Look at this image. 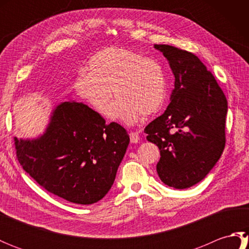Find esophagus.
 <instances>
[{"label": "esophagus", "mask_w": 249, "mask_h": 249, "mask_svg": "<svg viewBox=\"0 0 249 249\" xmlns=\"http://www.w3.org/2000/svg\"><path fill=\"white\" fill-rule=\"evenodd\" d=\"M129 138H130V142L131 143H138V142L140 141V137H139V134L138 133H130L129 134Z\"/></svg>", "instance_id": "obj_1"}]
</instances>
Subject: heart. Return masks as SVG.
<instances>
[{"label": "heart", "instance_id": "1", "mask_svg": "<svg viewBox=\"0 0 249 249\" xmlns=\"http://www.w3.org/2000/svg\"><path fill=\"white\" fill-rule=\"evenodd\" d=\"M83 100L100 115L133 125L141 116L160 111L167 96L166 76L158 62L124 48L110 47L89 59L75 82Z\"/></svg>", "mask_w": 249, "mask_h": 249}]
</instances>
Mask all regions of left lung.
Instances as JSON below:
<instances>
[{
    "instance_id": "8db88e82",
    "label": "left lung",
    "mask_w": 249,
    "mask_h": 249,
    "mask_svg": "<svg viewBox=\"0 0 249 249\" xmlns=\"http://www.w3.org/2000/svg\"><path fill=\"white\" fill-rule=\"evenodd\" d=\"M154 48L167 59L176 81L171 103L144 131L160 151L156 170L161 182L185 189L202 181L223 154L228 105L198 56L169 45Z\"/></svg>"
}]
</instances>
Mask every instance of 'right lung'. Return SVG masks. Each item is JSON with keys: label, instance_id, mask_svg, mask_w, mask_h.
Returning a JSON list of instances; mask_svg holds the SVG:
<instances>
[{"label": "right lung", "instance_id": "add662e5", "mask_svg": "<svg viewBox=\"0 0 249 249\" xmlns=\"http://www.w3.org/2000/svg\"><path fill=\"white\" fill-rule=\"evenodd\" d=\"M128 144L124 127L107 125L96 111L76 102L57 105L38 138L15 137L24 171L49 193L83 205L107 195Z\"/></svg>", "mask_w": 249, "mask_h": 249}]
</instances>
